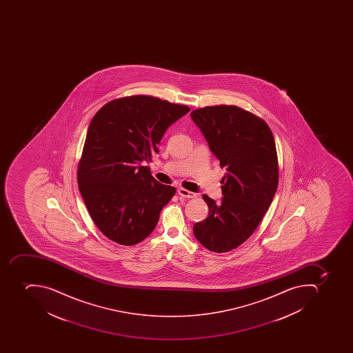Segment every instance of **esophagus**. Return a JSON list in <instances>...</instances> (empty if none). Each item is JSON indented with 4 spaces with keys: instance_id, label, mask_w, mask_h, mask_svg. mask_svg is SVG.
<instances>
[{
    "instance_id": "1",
    "label": "esophagus",
    "mask_w": 353,
    "mask_h": 353,
    "mask_svg": "<svg viewBox=\"0 0 353 353\" xmlns=\"http://www.w3.org/2000/svg\"><path fill=\"white\" fill-rule=\"evenodd\" d=\"M178 194L182 197H188V199H193V197L196 196L195 193H193V192L191 191H188V190L183 189V188H180V189L178 190Z\"/></svg>"
}]
</instances>
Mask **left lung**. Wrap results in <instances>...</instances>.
<instances>
[{
	"label": "left lung",
	"mask_w": 353,
	"mask_h": 353,
	"mask_svg": "<svg viewBox=\"0 0 353 353\" xmlns=\"http://www.w3.org/2000/svg\"><path fill=\"white\" fill-rule=\"evenodd\" d=\"M191 118L226 169L222 201L203 194L208 216L193 226V233L208 250L226 253L250 239L275 196V139L264 120L236 105H208L192 111Z\"/></svg>",
	"instance_id": "1"
}]
</instances>
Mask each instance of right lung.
Masks as SVG:
<instances>
[{"label": "right lung", "mask_w": 353, "mask_h": 353, "mask_svg": "<svg viewBox=\"0 0 353 353\" xmlns=\"http://www.w3.org/2000/svg\"><path fill=\"white\" fill-rule=\"evenodd\" d=\"M189 107L138 94L111 100L94 114L77 170L89 215L112 242L131 246L147 239L175 188L160 183L145 162L159 152L170 125Z\"/></svg>", "instance_id": "obj_1"}]
</instances>
